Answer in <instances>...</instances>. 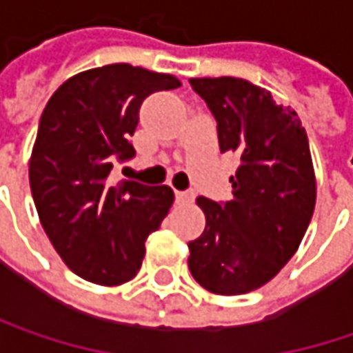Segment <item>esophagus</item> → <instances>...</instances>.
I'll return each instance as SVG.
<instances>
[{
	"mask_svg": "<svg viewBox=\"0 0 353 353\" xmlns=\"http://www.w3.org/2000/svg\"><path fill=\"white\" fill-rule=\"evenodd\" d=\"M194 194L192 192H176V201L177 203H185V201H192Z\"/></svg>",
	"mask_w": 353,
	"mask_h": 353,
	"instance_id": "1",
	"label": "esophagus"
}]
</instances>
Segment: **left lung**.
Here are the masks:
<instances>
[{"mask_svg": "<svg viewBox=\"0 0 353 353\" xmlns=\"http://www.w3.org/2000/svg\"><path fill=\"white\" fill-rule=\"evenodd\" d=\"M218 121L221 152H239L234 199L197 197L205 230L188 243L194 280L239 296L274 280L298 252L316 208V174L298 114L239 77H192Z\"/></svg>", "mask_w": 353, "mask_h": 353, "instance_id": "left-lung-1", "label": "left lung"}]
</instances>
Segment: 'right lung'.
<instances>
[{"instance_id": "obj_1", "label": "right lung", "mask_w": 353, "mask_h": 353, "mask_svg": "<svg viewBox=\"0 0 353 353\" xmlns=\"http://www.w3.org/2000/svg\"><path fill=\"white\" fill-rule=\"evenodd\" d=\"M176 75L112 63L77 73L50 97L30 157L39 221L63 263L99 285L125 283L141 268L145 239L168 216V185L110 181L115 161L135 156L139 108L176 90Z\"/></svg>"}]
</instances>
